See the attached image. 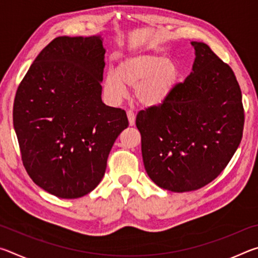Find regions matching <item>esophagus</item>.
<instances>
[{"label":"esophagus","instance_id":"1","mask_svg":"<svg viewBox=\"0 0 258 258\" xmlns=\"http://www.w3.org/2000/svg\"><path fill=\"white\" fill-rule=\"evenodd\" d=\"M127 117H128V121L130 125L133 126L135 124V113L133 110H127Z\"/></svg>","mask_w":258,"mask_h":258}]
</instances>
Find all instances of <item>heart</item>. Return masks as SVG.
<instances>
[{
  "instance_id": "heart-1",
  "label": "heart",
  "mask_w": 258,
  "mask_h": 258,
  "mask_svg": "<svg viewBox=\"0 0 258 258\" xmlns=\"http://www.w3.org/2000/svg\"><path fill=\"white\" fill-rule=\"evenodd\" d=\"M177 81L175 64L161 55L138 54L124 59L116 73L109 71L103 90L111 101L127 95V86L135 87V97L145 107H159L172 94Z\"/></svg>"
}]
</instances>
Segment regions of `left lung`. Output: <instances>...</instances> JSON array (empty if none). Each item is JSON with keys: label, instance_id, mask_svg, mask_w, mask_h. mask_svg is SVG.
Here are the masks:
<instances>
[{"label": "left lung", "instance_id": "8db88e82", "mask_svg": "<svg viewBox=\"0 0 258 258\" xmlns=\"http://www.w3.org/2000/svg\"><path fill=\"white\" fill-rule=\"evenodd\" d=\"M196 50L192 72L159 107L137 115L148 175L173 192L195 191L223 172L241 142L242 95L232 69L207 44Z\"/></svg>", "mask_w": 258, "mask_h": 258}]
</instances>
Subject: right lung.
<instances>
[{"instance_id": "1", "label": "right lung", "mask_w": 258, "mask_h": 258, "mask_svg": "<svg viewBox=\"0 0 258 258\" xmlns=\"http://www.w3.org/2000/svg\"><path fill=\"white\" fill-rule=\"evenodd\" d=\"M100 36H60L34 60L17 90L14 127L30 178L58 198L90 194L102 180L125 110L101 100Z\"/></svg>"}]
</instances>
